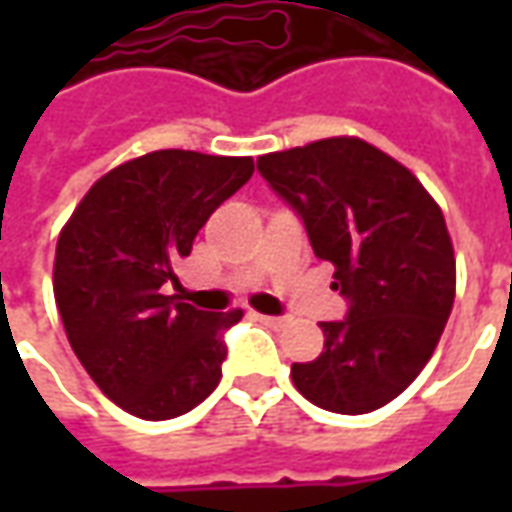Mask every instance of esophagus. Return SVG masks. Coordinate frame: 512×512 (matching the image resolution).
<instances>
[{
    "mask_svg": "<svg viewBox=\"0 0 512 512\" xmlns=\"http://www.w3.org/2000/svg\"><path fill=\"white\" fill-rule=\"evenodd\" d=\"M257 321L266 323L271 329H282V326L288 323V318H279V315H257Z\"/></svg>",
    "mask_w": 512,
    "mask_h": 512,
    "instance_id": "1",
    "label": "esophagus"
}]
</instances>
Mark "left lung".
Masks as SVG:
<instances>
[{
    "mask_svg": "<svg viewBox=\"0 0 512 512\" xmlns=\"http://www.w3.org/2000/svg\"><path fill=\"white\" fill-rule=\"evenodd\" d=\"M257 172L299 213L348 301L343 321L321 323V356L290 367L293 384L334 414L386 406L428 365L450 318L455 255L444 213L400 161L356 136L268 153Z\"/></svg>",
    "mask_w": 512,
    "mask_h": 512,
    "instance_id": "obj_1",
    "label": "left lung"
}]
</instances>
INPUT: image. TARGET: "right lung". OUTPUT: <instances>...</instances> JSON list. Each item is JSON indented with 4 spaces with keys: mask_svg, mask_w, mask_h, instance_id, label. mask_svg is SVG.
Returning a JSON list of instances; mask_svg holds the SVG:
<instances>
[{
    "mask_svg": "<svg viewBox=\"0 0 512 512\" xmlns=\"http://www.w3.org/2000/svg\"><path fill=\"white\" fill-rule=\"evenodd\" d=\"M255 172L249 156L156 150L95 180L62 227L54 299L73 354L139 419H172L211 395L241 310L167 296L175 266L219 205Z\"/></svg>",
    "mask_w": 512,
    "mask_h": 512,
    "instance_id": "add662e5",
    "label": "right lung"
}]
</instances>
